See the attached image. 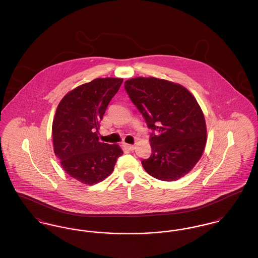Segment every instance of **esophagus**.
<instances>
[{
	"label": "esophagus",
	"mask_w": 258,
	"mask_h": 258,
	"mask_svg": "<svg viewBox=\"0 0 258 258\" xmlns=\"http://www.w3.org/2000/svg\"><path fill=\"white\" fill-rule=\"evenodd\" d=\"M123 147L125 148L126 150H128V151H133L135 149V145H131V144H126V143L123 144Z\"/></svg>",
	"instance_id": "obj_1"
}]
</instances>
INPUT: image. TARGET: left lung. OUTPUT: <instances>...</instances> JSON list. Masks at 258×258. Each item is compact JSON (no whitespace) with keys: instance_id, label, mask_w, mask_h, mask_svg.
<instances>
[{"instance_id":"left-lung-1","label":"left lung","mask_w":258,"mask_h":258,"mask_svg":"<svg viewBox=\"0 0 258 258\" xmlns=\"http://www.w3.org/2000/svg\"><path fill=\"white\" fill-rule=\"evenodd\" d=\"M124 89L148 127L152 155L141 161L152 177L176 181L191 171L207 141L204 114L194 95L181 84L156 77H135Z\"/></svg>"}]
</instances>
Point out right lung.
Listing matches in <instances>:
<instances>
[{"label": "right lung", "mask_w": 258, "mask_h": 258, "mask_svg": "<svg viewBox=\"0 0 258 258\" xmlns=\"http://www.w3.org/2000/svg\"><path fill=\"white\" fill-rule=\"evenodd\" d=\"M123 78H96L70 91L58 104L52 123L54 153L61 168L85 184H98L123 155L118 144L98 140L99 123Z\"/></svg>", "instance_id": "add662e5"}]
</instances>
